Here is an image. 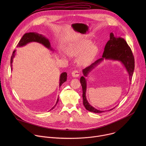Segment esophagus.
Masks as SVG:
<instances>
[{
    "label": "esophagus",
    "instance_id": "1",
    "mask_svg": "<svg viewBox=\"0 0 146 146\" xmlns=\"http://www.w3.org/2000/svg\"><path fill=\"white\" fill-rule=\"evenodd\" d=\"M72 75L73 77H78L80 76V73L77 70H74L72 73Z\"/></svg>",
    "mask_w": 146,
    "mask_h": 146
}]
</instances>
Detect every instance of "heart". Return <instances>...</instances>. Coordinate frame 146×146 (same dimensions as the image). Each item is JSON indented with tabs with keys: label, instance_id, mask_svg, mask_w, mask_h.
<instances>
[{
	"label": "heart",
	"instance_id": "heart-1",
	"mask_svg": "<svg viewBox=\"0 0 146 146\" xmlns=\"http://www.w3.org/2000/svg\"><path fill=\"white\" fill-rule=\"evenodd\" d=\"M69 52L74 56H80V61L83 65H87L94 59L98 52V47L92 45L91 41L88 40H79L72 44L69 48Z\"/></svg>",
	"mask_w": 146,
	"mask_h": 146
}]
</instances>
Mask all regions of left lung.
<instances>
[{"label":"left lung","instance_id":"obj_1","mask_svg":"<svg viewBox=\"0 0 146 146\" xmlns=\"http://www.w3.org/2000/svg\"><path fill=\"white\" fill-rule=\"evenodd\" d=\"M104 59L121 62V63L124 65L129 74L130 81L132 80V77L135 69L134 56L132 50L127 44V41L123 38L115 37L114 34L111 33L110 34V40L108 41L105 49H104L102 58L98 59L90 66L83 69L82 73L84 76H81L80 78V83L82 89L83 105H84V107L87 110L95 113H101L105 111L97 110L92 107L87 101L86 94L87 82L85 76L87 77L88 74L91 72V70H92V69H94L97 65H98ZM113 109H111L109 111Z\"/></svg>","mask_w":146,"mask_h":146}]
</instances>
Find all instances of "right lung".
Here are the masks:
<instances>
[{"label": "right lung", "instance_id": "right-lung-1", "mask_svg": "<svg viewBox=\"0 0 146 146\" xmlns=\"http://www.w3.org/2000/svg\"><path fill=\"white\" fill-rule=\"evenodd\" d=\"M32 41L39 43L41 44H43V46H44L47 48L50 49L51 50H52L51 47L50 43L48 39H47L46 37H45L43 35L36 33H34V32H29V33H27L24 34V36H23V37L21 38V39L19 40V43L17 44V47H22V46H25L27 44H28L30 42H32ZM15 50H14L13 51V54L11 57V60H10L11 70H12V64H13V58H14V56H15ZM66 80H67V73L66 72H64V73H61V74L60 76L59 87H60L62 86V84L66 81ZM58 100H59V98H58V99H57L55 105L50 110L54 109V108L55 107L56 104L58 103Z\"/></svg>", "mask_w": 146, "mask_h": 146}]
</instances>
